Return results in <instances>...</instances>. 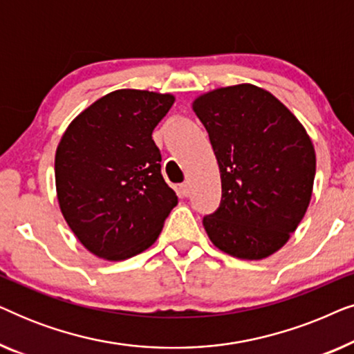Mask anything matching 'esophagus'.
I'll return each instance as SVG.
<instances>
[{
	"instance_id": "34e87169",
	"label": "esophagus",
	"mask_w": 354,
	"mask_h": 354,
	"mask_svg": "<svg viewBox=\"0 0 354 354\" xmlns=\"http://www.w3.org/2000/svg\"><path fill=\"white\" fill-rule=\"evenodd\" d=\"M178 192H180V196H188L190 195V183L183 182L178 185Z\"/></svg>"
}]
</instances>
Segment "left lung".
Segmentation results:
<instances>
[{
  "label": "left lung",
  "instance_id": "left-lung-1",
  "mask_svg": "<svg viewBox=\"0 0 354 354\" xmlns=\"http://www.w3.org/2000/svg\"><path fill=\"white\" fill-rule=\"evenodd\" d=\"M193 111L221 171V205L203 217L207 236L235 258H268L287 243L311 201V138L274 95L250 84L201 95Z\"/></svg>",
  "mask_w": 354,
  "mask_h": 354
}]
</instances>
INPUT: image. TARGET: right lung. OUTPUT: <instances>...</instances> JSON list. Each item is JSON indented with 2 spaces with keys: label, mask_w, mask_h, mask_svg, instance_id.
<instances>
[{
  "label": "right lung",
  "mask_w": 354,
  "mask_h": 354,
  "mask_svg": "<svg viewBox=\"0 0 354 354\" xmlns=\"http://www.w3.org/2000/svg\"><path fill=\"white\" fill-rule=\"evenodd\" d=\"M172 95L118 90L77 115L56 149L57 201L86 250L109 261L151 246L177 195L151 137Z\"/></svg>",
  "instance_id": "1"
}]
</instances>
